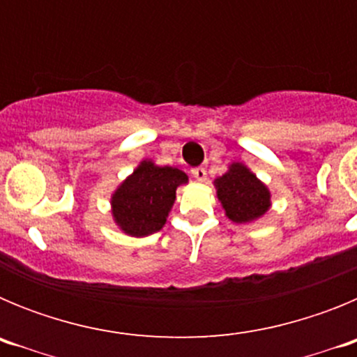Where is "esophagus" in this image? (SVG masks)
<instances>
[{
    "label": "esophagus",
    "instance_id": "obj_1",
    "mask_svg": "<svg viewBox=\"0 0 357 357\" xmlns=\"http://www.w3.org/2000/svg\"><path fill=\"white\" fill-rule=\"evenodd\" d=\"M191 175H193L198 182H204L207 178L206 168H195V169H191Z\"/></svg>",
    "mask_w": 357,
    "mask_h": 357
}]
</instances>
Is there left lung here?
<instances>
[{
  "label": "left lung",
  "instance_id": "obj_1",
  "mask_svg": "<svg viewBox=\"0 0 357 357\" xmlns=\"http://www.w3.org/2000/svg\"><path fill=\"white\" fill-rule=\"evenodd\" d=\"M214 188L230 222L252 223L272 207L270 189L241 162L230 164L229 169L214 181Z\"/></svg>",
  "mask_w": 357,
  "mask_h": 357
}]
</instances>
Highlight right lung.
Here are the masks:
<instances>
[{
  "instance_id": "1",
  "label": "right lung",
  "mask_w": 357,
  "mask_h": 357,
  "mask_svg": "<svg viewBox=\"0 0 357 357\" xmlns=\"http://www.w3.org/2000/svg\"><path fill=\"white\" fill-rule=\"evenodd\" d=\"M188 181L182 169L157 166L151 159L141 160L110 197L114 223L132 238L159 232L175 204L176 188Z\"/></svg>"
}]
</instances>
